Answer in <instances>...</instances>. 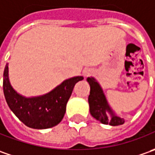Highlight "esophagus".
Returning <instances> with one entry per match:
<instances>
[{
	"label": "esophagus",
	"mask_w": 155,
	"mask_h": 155,
	"mask_svg": "<svg viewBox=\"0 0 155 155\" xmlns=\"http://www.w3.org/2000/svg\"><path fill=\"white\" fill-rule=\"evenodd\" d=\"M91 74H92V71H91V70H84V72H83L84 76H89Z\"/></svg>",
	"instance_id": "34e87169"
}]
</instances>
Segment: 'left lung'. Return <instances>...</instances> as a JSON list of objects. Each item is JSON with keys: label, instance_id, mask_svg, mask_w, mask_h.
Returning <instances> with one entry per match:
<instances>
[{"label": "left lung", "instance_id": "1", "mask_svg": "<svg viewBox=\"0 0 155 155\" xmlns=\"http://www.w3.org/2000/svg\"><path fill=\"white\" fill-rule=\"evenodd\" d=\"M87 81L91 87L90 95L88 97V103L90 106L91 115L94 118L100 121V123L104 124H110L112 126L123 124L124 123V120L112 114V111L107 105V102L104 98L103 91L98 82L94 78L90 77L87 78ZM108 111L112 115L110 117H109L108 115Z\"/></svg>", "mask_w": 155, "mask_h": 155}]
</instances>
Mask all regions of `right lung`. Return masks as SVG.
Masks as SVG:
<instances>
[{
  "label": "right lung",
  "instance_id": "right-lung-1",
  "mask_svg": "<svg viewBox=\"0 0 155 155\" xmlns=\"http://www.w3.org/2000/svg\"><path fill=\"white\" fill-rule=\"evenodd\" d=\"M3 76V92L9 108L24 124L37 130L49 129L61 122L74 85L84 79L82 76L70 78L49 94L26 99L11 87L8 66L4 69Z\"/></svg>",
  "mask_w": 155,
  "mask_h": 155
}]
</instances>
